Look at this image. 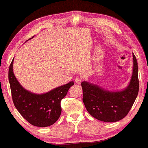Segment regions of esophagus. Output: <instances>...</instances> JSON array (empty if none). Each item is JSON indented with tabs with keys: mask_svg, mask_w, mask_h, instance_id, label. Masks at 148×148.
Instances as JSON below:
<instances>
[{
	"mask_svg": "<svg viewBox=\"0 0 148 148\" xmlns=\"http://www.w3.org/2000/svg\"><path fill=\"white\" fill-rule=\"evenodd\" d=\"M82 79H81L80 77H76V79H75V83L76 84H80L81 83H82Z\"/></svg>",
	"mask_w": 148,
	"mask_h": 148,
	"instance_id": "34e87169",
	"label": "esophagus"
}]
</instances>
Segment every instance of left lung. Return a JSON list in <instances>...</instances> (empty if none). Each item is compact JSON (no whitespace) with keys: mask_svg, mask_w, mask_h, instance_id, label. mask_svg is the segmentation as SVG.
Instances as JSON below:
<instances>
[{"mask_svg":"<svg viewBox=\"0 0 148 148\" xmlns=\"http://www.w3.org/2000/svg\"><path fill=\"white\" fill-rule=\"evenodd\" d=\"M132 76L123 90L111 92L98 85L84 81L83 102L88 112L95 119L106 123L123 119L131 110L139 92L138 65L133 53Z\"/></svg>","mask_w":148,"mask_h":148,"instance_id":"1","label":"left lung"}]
</instances>
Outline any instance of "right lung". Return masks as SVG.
<instances>
[{
  "instance_id": "1",
  "label": "right lung",
  "mask_w": 148,
  "mask_h": 148,
  "mask_svg": "<svg viewBox=\"0 0 148 148\" xmlns=\"http://www.w3.org/2000/svg\"><path fill=\"white\" fill-rule=\"evenodd\" d=\"M13 60L14 58L9 66V82L15 108L32 125L45 127L53 125L61 114L60 102L74 82H70L44 94H34L22 87L15 77L13 69Z\"/></svg>"
}]
</instances>
